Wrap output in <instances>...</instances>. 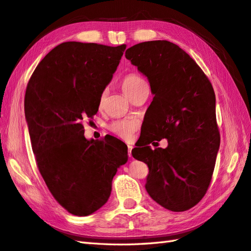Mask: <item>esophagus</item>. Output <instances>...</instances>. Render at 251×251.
I'll list each match as a JSON object with an SVG mask.
<instances>
[{
	"mask_svg": "<svg viewBox=\"0 0 251 251\" xmlns=\"http://www.w3.org/2000/svg\"><path fill=\"white\" fill-rule=\"evenodd\" d=\"M132 148H133V146H131V145L127 146V155H129V157H132Z\"/></svg>",
	"mask_w": 251,
	"mask_h": 251,
	"instance_id": "1",
	"label": "esophagus"
}]
</instances>
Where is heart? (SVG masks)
<instances>
[{
  "label": "heart",
  "mask_w": 251,
  "mask_h": 251,
  "mask_svg": "<svg viewBox=\"0 0 251 251\" xmlns=\"http://www.w3.org/2000/svg\"><path fill=\"white\" fill-rule=\"evenodd\" d=\"M145 80L142 78L141 75L136 74H130L125 76V79L122 80L121 88L124 90L125 94H129L132 91L139 88L142 84H145ZM137 121L134 119H124L112 122L109 126V130L115 133L117 136L121 137L122 140L129 141L132 139L133 134H134L135 130L137 129Z\"/></svg>",
  "instance_id": "heart-1"
}]
</instances>
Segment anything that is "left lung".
<instances>
[{
  "label": "left lung",
  "instance_id": "1",
  "mask_svg": "<svg viewBox=\"0 0 251 251\" xmlns=\"http://www.w3.org/2000/svg\"><path fill=\"white\" fill-rule=\"evenodd\" d=\"M126 58L147 76L154 95L144 136L132 150L150 169L146 191L168 210H188L208 190L220 146L212 85L185 50L166 40L133 45ZM162 138L166 149L148 146Z\"/></svg>",
  "mask_w": 251,
  "mask_h": 251
}]
</instances>
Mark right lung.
I'll list each match as a JSON object with an SVG mask.
<instances>
[{"instance_id":"1","label":"right lung","mask_w":251,"mask_h":251,"mask_svg":"<svg viewBox=\"0 0 251 251\" xmlns=\"http://www.w3.org/2000/svg\"><path fill=\"white\" fill-rule=\"evenodd\" d=\"M126 44L64 42L40 61L25 95V116L39 171L71 214L89 216L108 201L127 147L106 135L86 140L82 120L93 118Z\"/></svg>"}]
</instances>
